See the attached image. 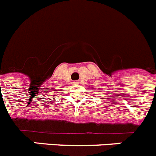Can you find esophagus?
<instances>
[{"label":"esophagus","instance_id":"obj_1","mask_svg":"<svg viewBox=\"0 0 156 156\" xmlns=\"http://www.w3.org/2000/svg\"><path fill=\"white\" fill-rule=\"evenodd\" d=\"M73 83L75 84V85H77V84H79V82H78V81H75V82H74Z\"/></svg>","mask_w":156,"mask_h":156}]
</instances>
